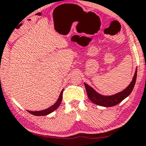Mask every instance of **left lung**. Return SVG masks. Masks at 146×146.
<instances>
[{
	"label": "left lung",
	"mask_w": 146,
	"mask_h": 146,
	"mask_svg": "<svg viewBox=\"0 0 146 146\" xmlns=\"http://www.w3.org/2000/svg\"><path fill=\"white\" fill-rule=\"evenodd\" d=\"M137 76V69L135 70L134 76L133 77L132 82L130 83V84L125 88L122 92H119L116 94L111 95V96H104L100 94L98 92H96L94 89L86 83H84L85 88H86V93H87L88 97L95 104L99 105V106H104V107H110L117 105L120 102H121L124 99L128 96L131 92L133 89L134 86L135 84Z\"/></svg>",
	"instance_id": "left-lung-1"
}]
</instances>
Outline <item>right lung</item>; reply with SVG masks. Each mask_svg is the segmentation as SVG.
Listing matches in <instances>:
<instances>
[{"instance_id":"right-lung-1","label":"right lung","mask_w":146,"mask_h":146,"mask_svg":"<svg viewBox=\"0 0 146 146\" xmlns=\"http://www.w3.org/2000/svg\"><path fill=\"white\" fill-rule=\"evenodd\" d=\"M63 90H64V89H62V90L60 96H59L58 99H57V102H55V104H53L52 106H50V107L47 108V109H44V110L37 111H28V110H27V111L29 112V113H30L31 114H33V115H35V116H46V115L50 114V113H51L52 112L54 111V110H56V109L59 107V106L60 105V104H61L62 100Z\"/></svg>"}]
</instances>
